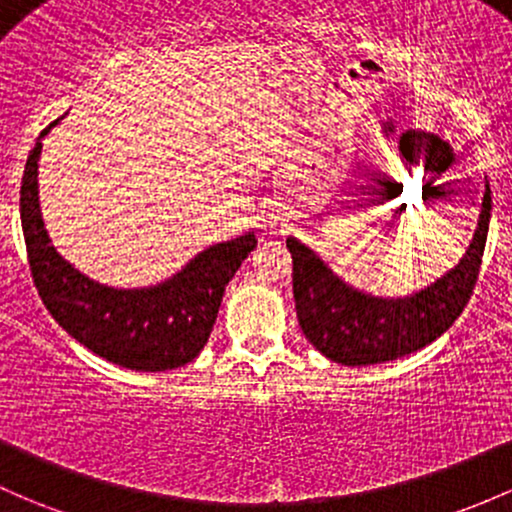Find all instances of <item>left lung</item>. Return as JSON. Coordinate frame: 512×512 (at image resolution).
I'll return each instance as SVG.
<instances>
[{"label": "left lung", "mask_w": 512, "mask_h": 512, "mask_svg": "<svg viewBox=\"0 0 512 512\" xmlns=\"http://www.w3.org/2000/svg\"><path fill=\"white\" fill-rule=\"evenodd\" d=\"M491 223L486 184L473 240L459 265L410 297H373L343 282L311 247L287 238L297 319L311 346L333 363L375 365L437 341L469 304L481 272Z\"/></svg>", "instance_id": "8db88e82"}]
</instances>
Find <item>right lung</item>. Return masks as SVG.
<instances>
[{"label": "right lung", "instance_id": "add662e5", "mask_svg": "<svg viewBox=\"0 0 512 512\" xmlns=\"http://www.w3.org/2000/svg\"><path fill=\"white\" fill-rule=\"evenodd\" d=\"M63 120V117H61ZM26 159L21 179V228L31 277L48 314L88 351L122 368L161 373L191 363L211 336L225 287L257 247L255 233L198 252L166 282L115 289L93 282L63 260L43 228L39 206L41 139Z\"/></svg>", "mask_w": 512, "mask_h": 512}]
</instances>
